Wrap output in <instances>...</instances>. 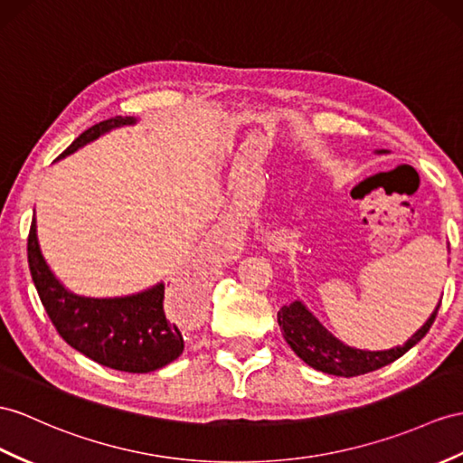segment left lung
I'll list each match as a JSON object with an SVG mask.
<instances>
[{"label":"left lung","mask_w":463,"mask_h":463,"mask_svg":"<svg viewBox=\"0 0 463 463\" xmlns=\"http://www.w3.org/2000/svg\"><path fill=\"white\" fill-rule=\"evenodd\" d=\"M375 153H387L385 149H379ZM442 302V300H439ZM434 308L420 330H416L407 342L397 347L383 349V352H369V349H357L337 340V337L324 328L320 320L304 307V302L295 300L287 304L279 310L277 320L283 332L287 344L292 347L304 364L310 367L322 371V373L337 375V377H355L369 373L392 364L394 359H399L409 352L412 345L419 344L426 332L430 330V326L436 320V314L439 308Z\"/></svg>","instance_id":"left-lung-1"}]
</instances>
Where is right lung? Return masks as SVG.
Listing matches in <instances>:
<instances>
[{
    "label": "right lung",
    "instance_id": "1",
    "mask_svg": "<svg viewBox=\"0 0 463 463\" xmlns=\"http://www.w3.org/2000/svg\"><path fill=\"white\" fill-rule=\"evenodd\" d=\"M135 123L137 119L131 116L99 121L78 135L59 159L96 141L99 135L116 128L135 126ZM27 257L33 283H35L44 310L56 332L76 352L99 365L126 371V373H149L175 362L183 354V332L165 317V283H156L135 295L114 298L74 295L54 277L44 261L35 216L31 222Z\"/></svg>",
    "mask_w": 463,
    "mask_h": 463
}]
</instances>
